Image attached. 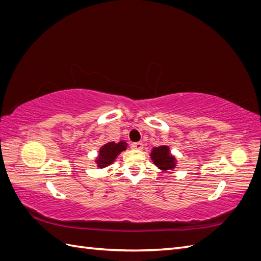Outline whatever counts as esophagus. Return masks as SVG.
Wrapping results in <instances>:
<instances>
[{
	"instance_id": "obj_1",
	"label": "esophagus",
	"mask_w": 261,
	"mask_h": 261,
	"mask_svg": "<svg viewBox=\"0 0 261 261\" xmlns=\"http://www.w3.org/2000/svg\"><path fill=\"white\" fill-rule=\"evenodd\" d=\"M132 148L136 149V150H141L144 148V145H143V143H140V141H139V143H133Z\"/></svg>"
}]
</instances>
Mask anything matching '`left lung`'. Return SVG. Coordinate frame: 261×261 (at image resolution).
I'll return each mask as SVG.
<instances>
[{
	"mask_svg": "<svg viewBox=\"0 0 261 261\" xmlns=\"http://www.w3.org/2000/svg\"><path fill=\"white\" fill-rule=\"evenodd\" d=\"M151 158L153 163L161 170L167 171L174 167V158L170 154L168 147L160 146L153 148Z\"/></svg>",
	"mask_w": 261,
	"mask_h": 261,
	"instance_id": "obj_1",
	"label": "left lung"
}]
</instances>
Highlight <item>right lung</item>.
I'll use <instances>...</instances> for the list:
<instances>
[{
    "mask_svg": "<svg viewBox=\"0 0 261 261\" xmlns=\"http://www.w3.org/2000/svg\"><path fill=\"white\" fill-rule=\"evenodd\" d=\"M123 150H125V143H108L100 150V156L99 160L97 161L98 165L100 168H102L110 163H112L117 156V154L123 151Z\"/></svg>",
    "mask_w": 261,
    "mask_h": 261,
    "instance_id": "right-lung-1",
    "label": "right lung"
}]
</instances>
